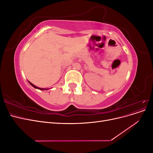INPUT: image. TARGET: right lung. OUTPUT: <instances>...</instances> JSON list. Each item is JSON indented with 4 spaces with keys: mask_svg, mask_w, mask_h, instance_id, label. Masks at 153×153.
I'll use <instances>...</instances> for the list:
<instances>
[{
    "mask_svg": "<svg viewBox=\"0 0 153 153\" xmlns=\"http://www.w3.org/2000/svg\"><path fill=\"white\" fill-rule=\"evenodd\" d=\"M29 82V84L33 87H34V88H36V89H39V90H41V91H43V90H48V89H44V88H40V87H37V86H36V85H34V84H32L31 82H30L29 81H28Z\"/></svg>",
    "mask_w": 153,
    "mask_h": 153,
    "instance_id": "right-lung-1",
    "label": "right lung"
}]
</instances>
